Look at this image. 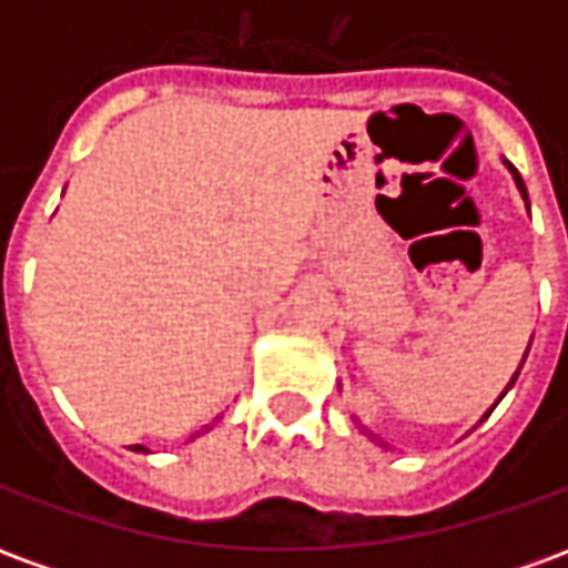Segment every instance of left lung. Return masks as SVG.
Here are the masks:
<instances>
[{"mask_svg": "<svg viewBox=\"0 0 568 568\" xmlns=\"http://www.w3.org/2000/svg\"><path fill=\"white\" fill-rule=\"evenodd\" d=\"M505 166L511 170L514 182H517V187H520V194H524V200H526V185H524V179H520V173H517V170H514V166L508 161H505ZM526 210H529V200H526ZM526 353H529V346H526ZM524 362H526V356H524ZM524 362H520V368H524ZM520 368L514 371V377H511V383H508V389H511L514 381H517V374H520ZM508 389H505V393H508ZM505 393H501V395H505ZM501 395H499V402H501ZM371 438H374V435H371Z\"/></svg>", "mask_w": 568, "mask_h": 568, "instance_id": "obj_1", "label": "left lung"}]
</instances>
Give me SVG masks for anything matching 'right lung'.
I'll list each match as a JSON object with an SVG mask.
<instances>
[{
	"mask_svg": "<svg viewBox=\"0 0 568 568\" xmlns=\"http://www.w3.org/2000/svg\"><path fill=\"white\" fill-rule=\"evenodd\" d=\"M130 450H136V453H149V450H145V447H142V444H133V447H130Z\"/></svg>",
	"mask_w": 568,
	"mask_h": 568,
	"instance_id": "1",
	"label": "right lung"
}]
</instances>
